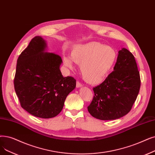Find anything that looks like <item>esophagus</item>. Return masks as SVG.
I'll return each instance as SVG.
<instances>
[{
	"label": "esophagus",
	"instance_id": "1",
	"mask_svg": "<svg viewBox=\"0 0 155 155\" xmlns=\"http://www.w3.org/2000/svg\"><path fill=\"white\" fill-rule=\"evenodd\" d=\"M76 86L77 88H80V87H82V84L81 83H80L79 82H77V84H76Z\"/></svg>",
	"mask_w": 155,
	"mask_h": 155
}]
</instances>
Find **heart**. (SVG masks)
I'll use <instances>...</instances> for the list:
<instances>
[{
	"label": "heart",
	"instance_id": "1",
	"mask_svg": "<svg viewBox=\"0 0 155 155\" xmlns=\"http://www.w3.org/2000/svg\"><path fill=\"white\" fill-rule=\"evenodd\" d=\"M69 57H64V64L73 69V61L80 65V71L85 81L92 85L102 83L115 63L117 52L108 45L96 41L74 47Z\"/></svg>",
	"mask_w": 155,
	"mask_h": 155
}]
</instances>
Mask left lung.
<instances>
[{
  "instance_id": "left-lung-1",
  "label": "left lung",
  "mask_w": 155,
  "mask_h": 155,
  "mask_svg": "<svg viewBox=\"0 0 155 155\" xmlns=\"http://www.w3.org/2000/svg\"><path fill=\"white\" fill-rule=\"evenodd\" d=\"M114 71L93 88L94 96L87 107L97 119H118L129 113L137 99L140 86L139 72L132 54L125 48L118 51Z\"/></svg>"
}]
</instances>
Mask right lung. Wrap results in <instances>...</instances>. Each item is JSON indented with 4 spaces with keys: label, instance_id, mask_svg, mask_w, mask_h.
Masks as SVG:
<instances>
[{
    "label": "right lung",
    "instance_id": "add662e5",
    "mask_svg": "<svg viewBox=\"0 0 155 155\" xmlns=\"http://www.w3.org/2000/svg\"><path fill=\"white\" fill-rule=\"evenodd\" d=\"M47 42L40 36L33 38L19 55L14 85L23 108L42 118L57 116L67 96L76 87L71 77H63L60 71L61 58L48 52Z\"/></svg>",
    "mask_w": 155,
    "mask_h": 155
}]
</instances>
